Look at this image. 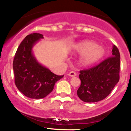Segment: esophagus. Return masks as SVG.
<instances>
[{"label":"esophagus","mask_w":131,"mask_h":131,"mask_svg":"<svg viewBox=\"0 0 131 131\" xmlns=\"http://www.w3.org/2000/svg\"><path fill=\"white\" fill-rule=\"evenodd\" d=\"M68 75L70 77H75V76H76V73L74 72H70L68 74Z\"/></svg>","instance_id":"1"}]
</instances>
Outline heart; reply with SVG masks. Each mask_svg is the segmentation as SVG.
I'll list each match as a JSON object with an SVG mask.
<instances>
[{"label": "heart", "mask_w": 131, "mask_h": 131, "mask_svg": "<svg viewBox=\"0 0 131 131\" xmlns=\"http://www.w3.org/2000/svg\"><path fill=\"white\" fill-rule=\"evenodd\" d=\"M73 51L83 54L80 64L84 67L97 63L104 58L106 54V49L103 46H98L94 41L89 40L75 43L73 46Z\"/></svg>", "instance_id": "b5f03b06"}]
</instances>
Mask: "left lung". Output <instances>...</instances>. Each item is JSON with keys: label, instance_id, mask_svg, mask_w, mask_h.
Masks as SVG:
<instances>
[{"label": "left lung", "instance_id": "8db88e82", "mask_svg": "<svg viewBox=\"0 0 131 131\" xmlns=\"http://www.w3.org/2000/svg\"><path fill=\"white\" fill-rule=\"evenodd\" d=\"M120 59L119 51L113 45L112 57L93 68L80 71L81 85L77 90V95L82 101L97 102L110 94L119 81Z\"/></svg>", "mask_w": 131, "mask_h": 131}]
</instances>
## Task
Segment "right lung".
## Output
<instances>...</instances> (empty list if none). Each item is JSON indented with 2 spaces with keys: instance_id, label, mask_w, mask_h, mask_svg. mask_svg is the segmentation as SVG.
Returning a JSON list of instances; mask_svg holds the SVG:
<instances>
[{
  "instance_id": "1",
  "label": "right lung",
  "mask_w": 131,
  "mask_h": 131,
  "mask_svg": "<svg viewBox=\"0 0 131 131\" xmlns=\"http://www.w3.org/2000/svg\"><path fill=\"white\" fill-rule=\"evenodd\" d=\"M43 35H27L19 44L13 61L14 82L18 90L28 97L41 99L53 90L55 83L64 75H56L41 64L33 53V47Z\"/></svg>"
}]
</instances>
